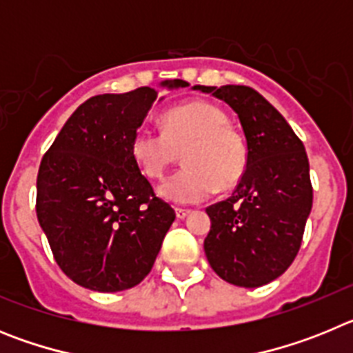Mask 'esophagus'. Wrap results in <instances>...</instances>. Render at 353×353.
<instances>
[{
	"mask_svg": "<svg viewBox=\"0 0 353 353\" xmlns=\"http://www.w3.org/2000/svg\"><path fill=\"white\" fill-rule=\"evenodd\" d=\"M174 214H176V217H179V219H185L187 215L191 214V210H189V208H174Z\"/></svg>",
	"mask_w": 353,
	"mask_h": 353,
	"instance_id": "esophagus-1",
	"label": "esophagus"
}]
</instances>
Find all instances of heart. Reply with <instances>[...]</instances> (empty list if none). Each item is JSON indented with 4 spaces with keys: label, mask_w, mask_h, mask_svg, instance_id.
Here are the masks:
<instances>
[{
    "label": "heart",
    "mask_w": 353,
    "mask_h": 353,
    "mask_svg": "<svg viewBox=\"0 0 353 353\" xmlns=\"http://www.w3.org/2000/svg\"><path fill=\"white\" fill-rule=\"evenodd\" d=\"M183 152L185 166L159 185L171 203H198L217 189L236 185L248 164L245 143L228 125V114L207 101L176 105L164 114V130L141 125L130 154L148 179H161Z\"/></svg>",
    "instance_id": "obj_1"
}]
</instances>
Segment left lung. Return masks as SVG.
Returning <instances> with one entry per match:
<instances>
[{
	"mask_svg": "<svg viewBox=\"0 0 353 353\" xmlns=\"http://www.w3.org/2000/svg\"><path fill=\"white\" fill-rule=\"evenodd\" d=\"M226 102L248 143V164L233 194L207 208L212 228L205 254L214 272L235 286L258 288L288 269L313 207L304 145L281 113L240 84L194 86Z\"/></svg>",
	"mask_w": 353,
	"mask_h": 353,
	"instance_id": "8db88e82",
	"label": "left lung"
}]
</instances>
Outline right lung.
Wrapping results in <instances>:
<instances>
[{"mask_svg":"<svg viewBox=\"0 0 353 353\" xmlns=\"http://www.w3.org/2000/svg\"><path fill=\"white\" fill-rule=\"evenodd\" d=\"M155 99L148 86L92 97L40 162L37 217L56 263L84 288L121 292L139 285L174 221V210L155 196L130 154L134 132Z\"/></svg>","mask_w":353,"mask_h":353,"instance_id":"right-lung-1","label":"right lung"}]
</instances>
